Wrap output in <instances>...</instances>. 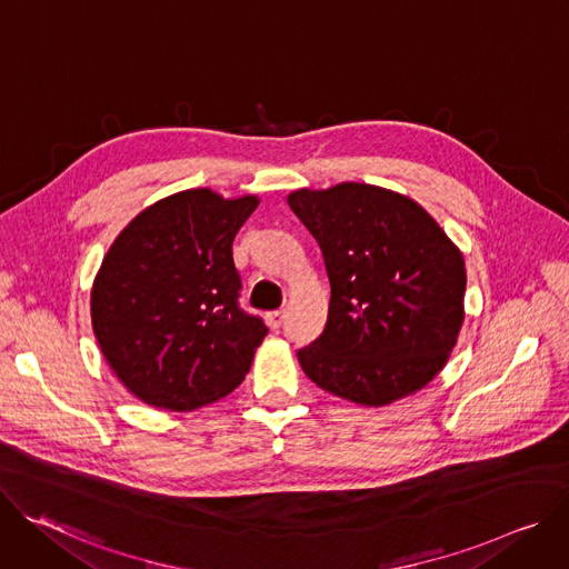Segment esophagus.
<instances>
[{
	"label": "esophagus",
	"mask_w": 569,
	"mask_h": 569,
	"mask_svg": "<svg viewBox=\"0 0 569 569\" xmlns=\"http://www.w3.org/2000/svg\"><path fill=\"white\" fill-rule=\"evenodd\" d=\"M283 319H286V310H272V312L268 315V321H270L272 329H281Z\"/></svg>",
	"instance_id": "1"
}]
</instances>
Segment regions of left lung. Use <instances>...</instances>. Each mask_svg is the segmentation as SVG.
Returning a JSON list of instances; mask_svg holds the SVG:
<instances>
[{
	"label": "left lung",
	"instance_id": "left-lung-1",
	"mask_svg": "<svg viewBox=\"0 0 569 569\" xmlns=\"http://www.w3.org/2000/svg\"><path fill=\"white\" fill-rule=\"evenodd\" d=\"M327 266L321 336L297 351L323 391L382 408L423 389L448 362L461 323L459 248L412 198L360 182L288 196Z\"/></svg>",
	"mask_w": 569,
	"mask_h": 569
}]
</instances>
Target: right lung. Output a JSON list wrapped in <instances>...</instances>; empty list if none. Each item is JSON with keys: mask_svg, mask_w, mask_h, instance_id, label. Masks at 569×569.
<instances>
[{"mask_svg": "<svg viewBox=\"0 0 569 569\" xmlns=\"http://www.w3.org/2000/svg\"><path fill=\"white\" fill-rule=\"evenodd\" d=\"M259 196L187 189L139 211L94 277L92 331L114 376L159 410L191 412L231 393L268 336L238 308L233 238Z\"/></svg>", "mask_w": 569, "mask_h": 569, "instance_id": "obj_1", "label": "right lung"}]
</instances>
